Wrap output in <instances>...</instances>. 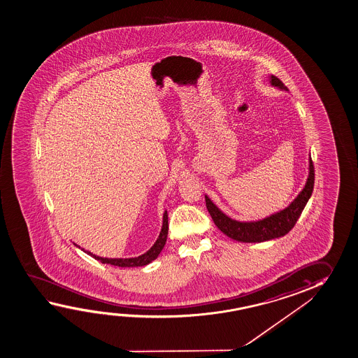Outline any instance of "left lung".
I'll use <instances>...</instances> for the list:
<instances>
[{"instance_id":"8db88e82","label":"left lung","mask_w":358,"mask_h":358,"mask_svg":"<svg viewBox=\"0 0 358 358\" xmlns=\"http://www.w3.org/2000/svg\"><path fill=\"white\" fill-rule=\"evenodd\" d=\"M268 82L270 85L276 87L281 91L289 92L287 87L273 74L268 77ZM313 184L315 171L311 155H308V176L306 182L299 195L282 210L276 211L271 215L259 220L240 222L227 215L222 209L217 208V205L214 204V201L208 195H205L206 209L215 222L216 227L229 238L236 240L238 243H262L285 236L295 227L296 222L300 217L302 210L305 209L308 199L313 195Z\"/></svg>"}]
</instances>
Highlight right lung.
<instances>
[{
	"mask_svg": "<svg viewBox=\"0 0 358 358\" xmlns=\"http://www.w3.org/2000/svg\"><path fill=\"white\" fill-rule=\"evenodd\" d=\"M166 236H168V213L164 210L163 214V224H162V230H160L159 236L157 238V241L154 243L153 246L148 250L147 252H144L142 255L136 256V257H128V259H109V257H102V256H96L87 250L82 249L80 246L77 244L76 246L80 248L82 251H85V254L91 255L94 257L98 262L102 264H108V265H114V266L120 267H138L145 266L148 264L154 262L158 256H159L162 250L164 248L165 243H166Z\"/></svg>",
	"mask_w": 358,
	"mask_h": 358,
	"instance_id": "1",
	"label": "right lung"
}]
</instances>
